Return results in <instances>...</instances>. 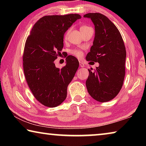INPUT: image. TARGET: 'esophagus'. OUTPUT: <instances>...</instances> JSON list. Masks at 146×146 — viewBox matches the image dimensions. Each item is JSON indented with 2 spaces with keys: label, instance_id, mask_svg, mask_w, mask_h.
<instances>
[{
  "label": "esophagus",
  "instance_id": "34e87169",
  "mask_svg": "<svg viewBox=\"0 0 146 146\" xmlns=\"http://www.w3.org/2000/svg\"><path fill=\"white\" fill-rule=\"evenodd\" d=\"M79 64H80V67H82V68H83V67H84L85 66V65H84V64L82 62H79Z\"/></svg>",
  "mask_w": 146,
  "mask_h": 146
}]
</instances>
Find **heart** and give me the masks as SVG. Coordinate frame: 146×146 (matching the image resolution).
<instances>
[{
    "mask_svg": "<svg viewBox=\"0 0 146 146\" xmlns=\"http://www.w3.org/2000/svg\"><path fill=\"white\" fill-rule=\"evenodd\" d=\"M87 28V26H82L80 28V30H81V29H84V28ZM69 33H70V31H68L67 33H66V35H65V38H67V36H68V35ZM71 53H72L73 55H75V56H76V57H77V58L82 57V55H83V53H82V51H80V50H78V49H76V50L72 51H71Z\"/></svg>",
    "mask_w": 146,
    "mask_h": 146,
    "instance_id": "b5f03b06",
    "label": "heart"
}]
</instances>
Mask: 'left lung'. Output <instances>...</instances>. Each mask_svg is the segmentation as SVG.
<instances>
[{
	"instance_id": "8db88e82",
	"label": "left lung",
	"mask_w": 146,
	"mask_h": 146,
	"mask_svg": "<svg viewBox=\"0 0 146 146\" xmlns=\"http://www.w3.org/2000/svg\"><path fill=\"white\" fill-rule=\"evenodd\" d=\"M84 17L91 20L95 26V38L87 61L98 62L99 66L89 71L86 82L91 97L98 102H108L118 95L125 76L126 51L117 27L107 17L98 13H89Z\"/></svg>"
}]
</instances>
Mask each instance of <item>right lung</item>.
<instances>
[{"mask_svg":"<svg viewBox=\"0 0 146 146\" xmlns=\"http://www.w3.org/2000/svg\"><path fill=\"white\" fill-rule=\"evenodd\" d=\"M80 19L79 14L44 16L34 24L27 38L24 75L34 97L47 107H56L65 100L68 86L78 70V60L74 56H68L61 69L54 61L61 54L64 33Z\"/></svg>","mask_w":146,"mask_h":146,"instance_id":"obj_1","label":"right lung"}]
</instances>
